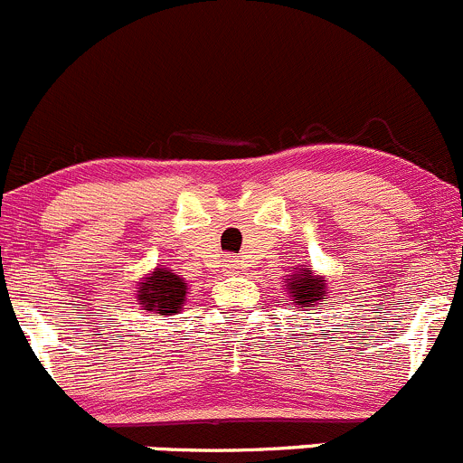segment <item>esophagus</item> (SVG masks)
Instances as JSON below:
<instances>
[{
    "label": "esophagus",
    "instance_id": "34e87169",
    "mask_svg": "<svg viewBox=\"0 0 463 463\" xmlns=\"http://www.w3.org/2000/svg\"><path fill=\"white\" fill-rule=\"evenodd\" d=\"M225 267H227V269H230V271H233V269H236V267H238V260H227V263H225Z\"/></svg>",
    "mask_w": 463,
    "mask_h": 463
}]
</instances>
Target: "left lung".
Returning <instances> with one entry per match:
<instances>
[{
    "label": "left lung",
    "mask_w": 463,
    "mask_h": 463,
    "mask_svg": "<svg viewBox=\"0 0 463 463\" xmlns=\"http://www.w3.org/2000/svg\"><path fill=\"white\" fill-rule=\"evenodd\" d=\"M294 269H297V267H294ZM285 283H288L285 288L289 289V294H292L294 303H297L298 307L321 309L323 297H327L326 280L317 279L309 267H303L301 271H297V274H292L289 279H285Z\"/></svg>",
    "instance_id": "obj_1"
}]
</instances>
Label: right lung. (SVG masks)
Returning <instances> with one entry per match:
<instances>
[{
  "instance_id": "add662e5",
  "label": "right lung",
  "mask_w": 463,
  "mask_h": 463,
  "mask_svg": "<svg viewBox=\"0 0 463 463\" xmlns=\"http://www.w3.org/2000/svg\"><path fill=\"white\" fill-rule=\"evenodd\" d=\"M184 297H187V283L180 276H175L171 269H156L145 283H140L136 294V305L145 312L162 314H178L183 307Z\"/></svg>"
}]
</instances>
